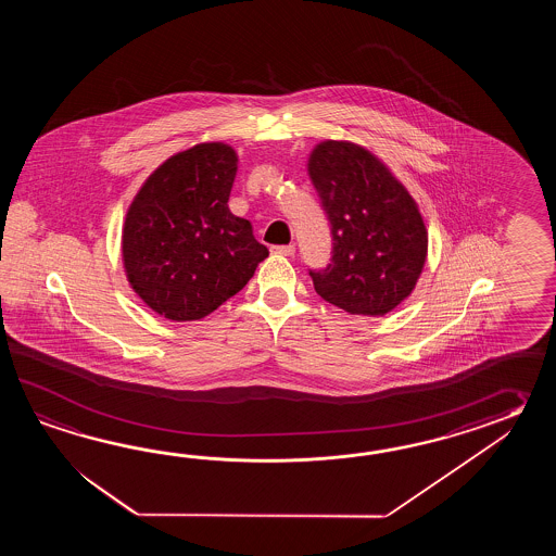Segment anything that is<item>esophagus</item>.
Wrapping results in <instances>:
<instances>
[{
	"instance_id": "1",
	"label": "esophagus",
	"mask_w": 556,
	"mask_h": 556,
	"mask_svg": "<svg viewBox=\"0 0 556 556\" xmlns=\"http://www.w3.org/2000/svg\"><path fill=\"white\" fill-rule=\"evenodd\" d=\"M274 254H280V256H294L295 247L294 244H288V247H273Z\"/></svg>"
}]
</instances>
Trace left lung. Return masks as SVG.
I'll return each instance as SVG.
<instances>
[{"mask_svg": "<svg viewBox=\"0 0 556 556\" xmlns=\"http://www.w3.org/2000/svg\"><path fill=\"white\" fill-rule=\"evenodd\" d=\"M307 175L331 225V262L309 273L326 302L386 316L414 292L427 261L419 206L378 154L352 141L318 142Z\"/></svg>", "mask_w": 556, "mask_h": 556, "instance_id": "1", "label": "left lung"}]
</instances>
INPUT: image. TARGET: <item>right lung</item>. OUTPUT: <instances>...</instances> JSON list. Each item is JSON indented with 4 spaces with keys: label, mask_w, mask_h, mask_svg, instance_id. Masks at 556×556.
Returning <instances> with one entry per match:
<instances>
[{
    "label": "right lung",
    "mask_w": 556,
    "mask_h": 556,
    "mask_svg": "<svg viewBox=\"0 0 556 556\" xmlns=\"http://www.w3.org/2000/svg\"><path fill=\"white\" fill-rule=\"evenodd\" d=\"M238 154L220 141L168 156L137 190L121 237L132 292L173 321L202 319L238 294L268 256L230 213Z\"/></svg>",
    "instance_id": "add662e5"
}]
</instances>
